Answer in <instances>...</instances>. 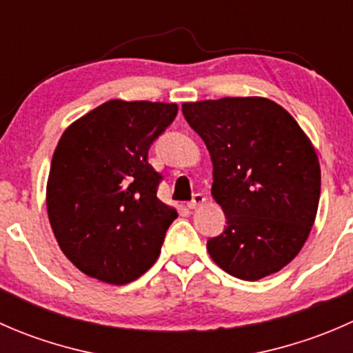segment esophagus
I'll list each match as a JSON object with an SVG mask.
<instances>
[{
  "label": "esophagus",
  "instance_id": "1",
  "mask_svg": "<svg viewBox=\"0 0 353 353\" xmlns=\"http://www.w3.org/2000/svg\"><path fill=\"white\" fill-rule=\"evenodd\" d=\"M206 201V198H205V194H201V193H196L193 196V199H191L190 203H188V208H191V210H194V208H199V206L203 205V203Z\"/></svg>",
  "mask_w": 353,
  "mask_h": 353
}]
</instances>
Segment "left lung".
Here are the masks:
<instances>
[{
	"label": "left lung",
	"mask_w": 353,
	"mask_h": 353,
	"mask_svg": "<svg viewBox=\"0 0 353 353\" xmlns=\"http://www.w3.org/2000/svg\"><path fill=\"white\" fill-rule=\"evenodd\" d=\"M188 124L213 163L212 196L227 227L206 244L236 279H265L307 241L318 213L321 169L314 147L282 105L265 97L184 102Z\"/></svg>",
	"instance_id": "left-lung-1"
}]
</instances>
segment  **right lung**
<instances>
[{"mask_svg": "<svg viewBox=\"0 0 353 353\" xmlns=\"http://www.w3.org/2000/svg\"><path fill=\"white\" fill-rule=\"evenodd\" d=\"M177 104L104 102L71 123L52 155L46 188L49 223L85 275L124 285L157 261L177 212L157 198L148 148Z\"/></svg>", "mask_w": 353, "mask_h": 353, "instance_id": "obj_1", "label": "right lung"}]
</instances>
